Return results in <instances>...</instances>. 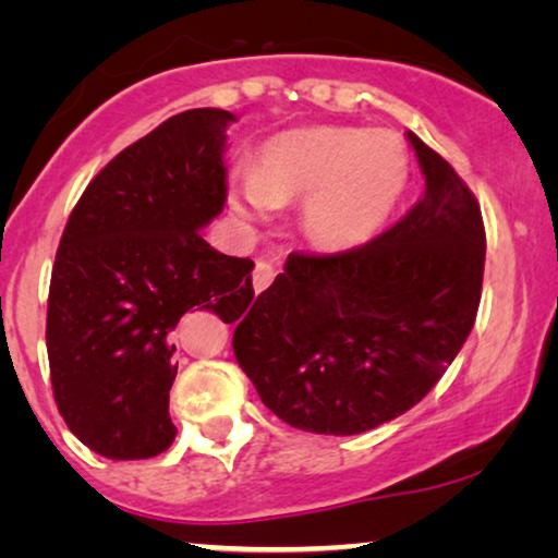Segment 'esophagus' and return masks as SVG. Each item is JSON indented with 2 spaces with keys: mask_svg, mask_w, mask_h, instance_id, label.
Here are the masks:
<instances>
[{
  "mask_svg": "<svg viewBox=\"0 0 558 558\" xmlns=\"http://www.w3.org/2000/svg\"><path fill=\"white\" fill-rule=\"evenodd\" d=\"M274 277H277L274 266L266 264V262H258L256 269H254V289H256V292H264V289L274 281Z\"/></svg>",
  "mask_w": 558,
  "mask_h": 558,
  "instance_id": "34e87169",
  "label": "esophagus"
}]
</instances>
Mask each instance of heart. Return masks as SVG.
Masks as SVG:
<instances>
[{"mask_svg": "<svg viewBox=\"0 0 558 558\" xmlns=\"http://www.w3.org/2000/svg\"><path fill=\"white\" fill-rule=\"evenodd\" d=\"M409 185V155L393 132L304 126L271 136L254 172L233 174L228 205L246 223L300 203V231L319 248L361 246Z\"/></svg>", "mask_w": 558, "mask_h": 558, "instance_id": "obj_1", "label": "heart"}]
</instances>
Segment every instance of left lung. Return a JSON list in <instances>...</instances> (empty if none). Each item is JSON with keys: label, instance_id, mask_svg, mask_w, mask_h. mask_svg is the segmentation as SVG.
Returning a JSON list of instances; mask_svg holds the SVG:
<instances>
[{"label": "left lung", "instance_id": "8db88e82", "mask_svg": "<svg viewBox=\"0 0 558 558\" xmlns=\"http://www.w3.org/2000/svg\"><path fill=\"white\" fill-rule=\"evenodd\" d=\"M426 190L399 223L342 254H294L239 317L233 353L264 407L350 437L416 407L475 325L485 226L475 195L414 132Z\"/></svg>", "mask_w": 558, "mask_h": 558}]
</instances>
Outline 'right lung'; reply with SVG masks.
I'll return each instance as SVG.
<instances>
[{
  "mask_svg": "<svg viewBox=\"0 0 558 558\" xmlns=\"http://www.w3.org/2000/svg\"><path fill=\"white\" fill-rule=\"evenodd\" d=\"M223 109H190L119 151L68 218L48 294L52 396L68 429L109 460H147L174 441V327L193 307L239 317L251 258L201 231L223 210Z\"/></svg>",
  "mask_w": 558,
  "mask_h": 558,
  "instance_id": "add662e5",
  "label": "right lung"
}]
</instances>
